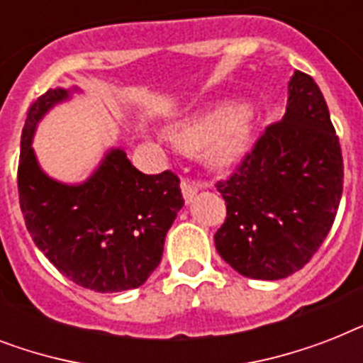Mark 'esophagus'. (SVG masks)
<instances>
[{"instance_id": "obj_1", "label": "esophagus", "mask_w": 363, "mask_h": 363, "mask_svg": "<svg viewBox=\"0 0 363 363\" xmlns=\"http://www.w3.org/2000/svg\"><path fill=\"white\" fill-rule=\"evenodd\" d=\"M181 188H182V196H184V199L186 201H192V198L198 194L199 190V182L192 181V179H182L181 182Z\"/></svg>"}]
</instances>
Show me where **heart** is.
<instances>
[{
	"label": "heart",
	"mask_w": 363,
	"mask_h": 363,
	"mask_svg": "<svg viewBox=\"0 0 363 363\" xmlns=\"http://www.w3.org/2000/svg\"><path fill=\"white\" fill-rule=\"evenodd\" d=\"M211 140V154L230 160L241 152L248 141V125L238 105H218L173 130V139L186 148H198Z\"/></svg>",
	"instance_id": "1"
}]
</instances>
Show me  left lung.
I'll use <instances>...</instances> for the list:
<instances>
[{
  "label": "left lung",
  "instance_id": "obj_1",
  "mask_svg": "<svg viewBox=\"0 0 363 363\" xmlns=\"http://www.w3.org/2000/svg\"><path fill=\"white\" fill-rule=\"evenodd\" d=\"M286 115L267 125L216 190L226 220L215 233L224 262L248 279L277 281L320 248L343 194V156L313 77L296 71Z\"/></svg>",
  "mask_w": 363,
  "mask_h": 363
}]
</instances>
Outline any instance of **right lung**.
Instances as JSON below:
<instances>
[{"instance_id": "obj_1", "label": "right lung", "mask_w": 363, "mask_h": 363, "mask_svg": "<svg viewBox=\"0 0 363 363\" xmlns=\"http://www.w3.org/2000/svg\"><path fill=\"white\" fill-rule=\"evenodd\" d=\"M65 98V90L50 88L28 111L16 175L26 228L48 262L79 286L101 294L141 286L158 267L165 233L184 205L181 179L169 169L145 175L121 148L84 184L48 179L31 137L39 118Z\"/></svg>"}]
</instances>
